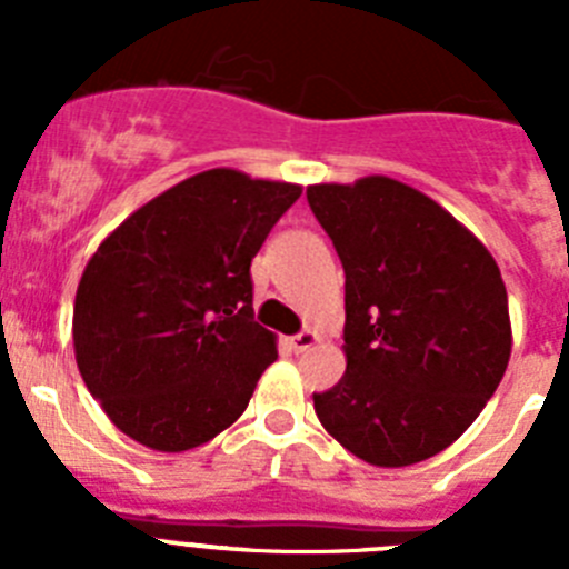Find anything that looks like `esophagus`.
Instances as JSON below:
<instances>
[{
  "mask_svg": "<svg viewBox=\"0 0 569 569\" xmlns=\"http://www.w3.org/2000/svg\"><path fill=\"white\" fill-rule=\"evenodd\" d=\"M316 341H319V336H316L313 330H301V333L290 336L288 345H290V350H293V353H305V350H310Z\"/></svg>",
  "mask_w": 569,
  "mask_h": 569,
  "instance_id": "esophagus-1",
  "label": "esophagus"
}]
</instances>
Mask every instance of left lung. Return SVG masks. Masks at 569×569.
<instances>
[{"label": "left lung", "instance_id": "1", "mask_svg": "<svg viewBox=\"0 0 569 569\" xmlns=\"http://www.w3.org/2000/svg\"><path fill=\"white\" fill-rule=\"evenodd\" d=\"M308 202L345 268L347 370L313 393L316 416L367 465L441 453L510 361L499 264L430 196L387 176L310 184Z\"/></svg>", "mask_w": 569, "mask_h": 569}]
</instances>
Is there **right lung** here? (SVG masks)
<instances>
[{
	"label": "right lung",
	"instance_id": "right-lung-1",
	"mask_svg": "<svg viewBox=\"0 0 569 569\" xmlns=\"http://www.w3.org/2000/svg\"><path fill=\"white\" fill-rule=\"evenodd\" d=\"M299 196V184L204 170L99 244L79 281L73 347L90 396L124 436L182 453L244 413L279 356L253 319L250 261Z\"/></svg>",
	"mask_w": 569,
	"mask_h": 569
}]
</instances>
